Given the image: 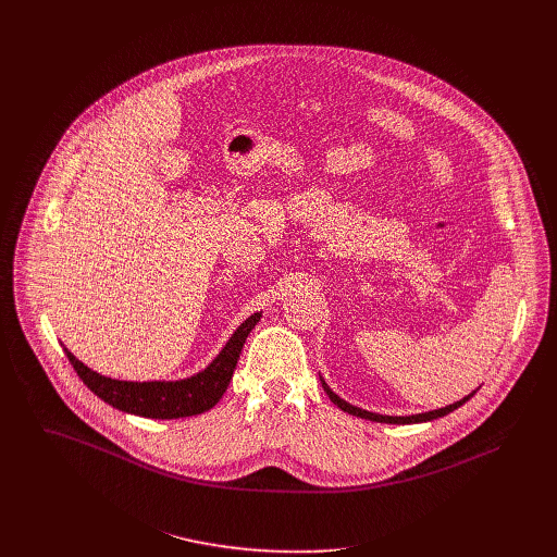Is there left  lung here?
Masks as SVG:
<instances>
[{"label":"left lung","mask_w":557,"mask_h":557,"mask_svg":"<svg viewBox=\"0 0 557 557\" xmlns=\"http://www.w3.org/2000/svg\"><path fill=\"white\" fill-rule=\"evenodd\" d=\"M323 391L327 393L330 400H332L334 405H338L343 411L354 413V416H358V418H367V420H373V422H388V424H411V422H426V420H435V418H442V416H446V413L455 411V409H457V407H461L466 400H470V398L474 397V395H470V397L461 398V400H457V403H453V405H448V407L433 409V411H426V413H416V416H382V413L364 411V409H360V407H354V405L345 403L343 398L336 397V395H334L325 384H323Z\"/></svg>","instance_id":"1"}]
</instances>
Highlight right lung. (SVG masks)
I'll return each instance as SVG.
<instances>
[{"label": "right lung", "mask_w": 557, "mask_h": 557, "mask_svg": "<svg viewBox=\"0 0 557 557\" xmlns=\"http://www.w3.org/2000/svg\"><path fill=\"white\" fill-rule=\"evenodd\" d=\"M261 313H255L246 319L236 334L230 338L225 349L219 354V358L199 375L182 382H120L111 377H102L87 369L79 362L69 349L66 356L77 371L83 384L104 403L113 405L120 411H128L144 418H186L197 416L208 409H212L221 397L225 395L234 369L238 364L242 345L248 336V332L255 327Z\"/></svg>", "instance_id": "obj_1"}]
</instances>
